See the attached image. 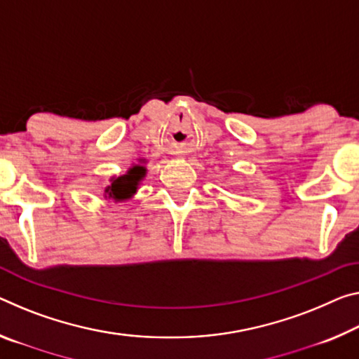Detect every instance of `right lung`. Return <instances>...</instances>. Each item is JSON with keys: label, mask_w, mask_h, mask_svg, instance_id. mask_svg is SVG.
Masks as SVG:
<instances>
[{"label": "right lung", "mask_w": 359, "mask_h": 359, "mask_svg": "<svg viewBox=\"0 0 359 359\" xmlns=\"http://www.w3.org/2000/svg\"><path fill=\"white\" fill-rule=\"evenodd\" d=\"M147 168L144 166V159H140L139 164H134L133 168L121 177L111 179V185H108L105 189V198H113L115 201L128 200L137 191V187L145 177Z\"/></svg>", "instance_id": "1"}]
</instances>
